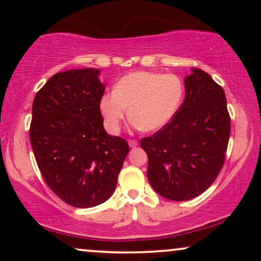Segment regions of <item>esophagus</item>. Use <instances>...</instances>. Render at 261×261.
<instances>
[{
	"label": "esophagus",
	"mask_w": 261,
	"mask_h": 261,
	"mask_svg": "<svg viewBox=\"0 0 261 261\" xmlns=\"http://www.w3.org/2000/svg\"><path fill=\"white\" fill-rule=\"evenodd\" d=\"M128 144H129L130 147H137L139 142L137 140H129V141H128Z\"/></svg>",
	"instance_id": "esophagus-1"
}]
</instances>
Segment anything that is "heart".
<instances>
[{"mask_svg": "<svg viewBox=\"0 0 261 261\" xmlns=\"http://www.w3.org/2000/svg\"><path fill=\"white\" fill-rule=\"evenodd\" d=\"M184 87L176 74L139 71L127 74L115 90L101 98L99 108L107 128L119 132L128 114L138 129L158 130L170 122L179 108Z\"/></svg>", "mask_w": 261, "mask_h": 261, "instance_id": "b5f03b06", "label": "heart"}]
</instances>
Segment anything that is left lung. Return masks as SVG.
Listing matches in <instances>:
<instances>
[{"mask_svg": "<svg viewBox=\"0 0 261 261\" xmlns=\"http://www.w3.org/2000/svg\"><path fill=\"white\" fill-rule=\"evenodd\" d=\"M183 105L166 126L141 139L147 153V178L171 201L197 197L222 169L230 134L223 89L204 71L185 77Z\"/></svg>", "mask_w": 261, "mask_h": 261, "instance_id": "8db88e82", "label": "left lung"}]
</instances>
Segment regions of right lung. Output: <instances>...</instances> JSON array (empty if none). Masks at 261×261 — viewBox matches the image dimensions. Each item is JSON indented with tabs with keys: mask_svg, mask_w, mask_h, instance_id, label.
<instances>
[{
	"mask_svg": "<svg viewBox=\"0 0 261 261\" xmlns=\"http://www.w3.org/2000/svg\"><path fill=\"white\" fill-rule=\"evenodd\" d=\"M99 70L58 72L35 95L31 145L46 184L76 208L106 202L129 152L127 141L105 130Z\"/></svg>",
	"mask_w": 261,
	"mask_h": 261,
	"instance_id": "1",
	"label": "right lung"
}]
</instances>
